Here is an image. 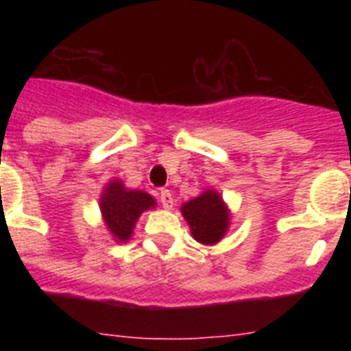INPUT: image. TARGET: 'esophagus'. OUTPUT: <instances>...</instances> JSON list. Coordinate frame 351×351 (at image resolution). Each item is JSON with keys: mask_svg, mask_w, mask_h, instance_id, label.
<instances>
[{"mask_svg": "<svg viewBox=\"0 0 351 351\" xmlns=\"http://www.w3.org/2000/svg\"><path fill=\"white\" fill-rule=\"evenodd\" d=\"M160 204L163 207H165V209H172L173 207V198H172V193H170L169 190H161L160 191Z\"/></svg>", "mask_w": 351, "mask_h": 351, "instance_id": "esophagus-1", "label": "esophagus"}]
</instances>
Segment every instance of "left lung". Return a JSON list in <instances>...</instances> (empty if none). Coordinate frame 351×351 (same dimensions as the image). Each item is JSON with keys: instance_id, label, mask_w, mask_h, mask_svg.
I'll list each match as a JSON object with an SVG mask.
<instances>
[{"instance_id": "8db88e82", "label": "left lung", "mask_w": 351, "mask_h": 351, "mask_svg": "<svg viewBox=\"0 0 351 351\" xmlns=\"http://www.w3.org/2000/svg\"><path fill=\"white\" fill-rule=\"evenodd\" d=\"M181 210L198 243H218L228 228V210L216 191H206L184 204Z\"/></svg>"}]
</instances>
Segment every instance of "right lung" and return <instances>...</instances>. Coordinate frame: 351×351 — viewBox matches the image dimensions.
Listing matches in <instances>:
<instances>
[{
    "label": "right lung",
    "mask_w": 351,
    "mask_h": 351,
    "mask_svg": "<svg viewBox=\"0 0 351 351\" xmlns=\"http://www.w3.org/2000/svg\"><path fill=\"white\" fill-rule=\"evenodd\" d=\"M100 207L110 234L119 243H125L132 235L138 216L154 207V198L144 191L126 190L121 181H112L105 188Z\"/></svg>",
    "instance_id": "obj_1"
}]
</instances>
